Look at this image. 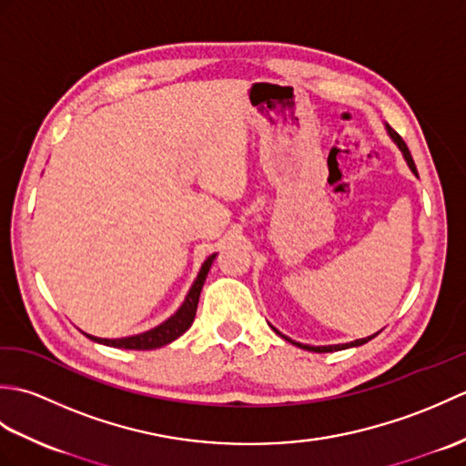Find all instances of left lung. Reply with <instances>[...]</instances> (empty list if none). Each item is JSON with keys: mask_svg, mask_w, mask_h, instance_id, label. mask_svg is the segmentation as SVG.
<instances>
[{"mask_svg": "<svg viewBox=\"0 0 466 466\" xmlns=\"http://www.w3.org/2000/svg\"><path fill=\"white\" fill-rule=\"evenodd\" d=\"M386 132H389V136L392 137V142L399 146V150L402 152V156H404V160H407V164H409V167L412 170V174L414 176H419V172H417V166H414V160H412V156H410V152H409V147H407V144H404V140L402 137L392 130V127L386 124ZM272 330L276 332V334H280L279 330L274 329L272 326ZM379 334V332H376ZM376 334H372V336H366V339H359V340H354V342H346V344H332V346H310V344H300V342H294V340H290L289 336H284V334H280V336H284V340H289V342H292V344H296L299 346V349H304V350H310V352H334V350H344V349H352V346H360V344H364V342H369V340H372Z\"/></svg>", "mask_w": 466, "mask_h": 466, "instance_id": "obj_1", "label": "left lung"}]
</instances>
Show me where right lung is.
<instances>
[{
	"label": "right lung",
	"mask_w": 466,
	"mask_h": 466,
	"mask_svg": "<svg viewBox=\"0 0 466 466\" xmlns=\"http://www.w3.org/2000/svg\"><path fill=\"white\" fill-rule=\"evenodd\" d=\"M214 258H216V254L208 256L180 309H177L176 314H172L166 322L157 324L156 329L146 330L142 334L126 336V339H97V336H92V334H86V336L94 342L114 346V349H126V350H154V349H160V346L170 344L172 340H176L177 336H182L192 326L196 309H198V299H200L204 280H206L208 272H210V266H212Z\"/></svg>",
	"instance_id": "add662e5"
}]
</instances>
